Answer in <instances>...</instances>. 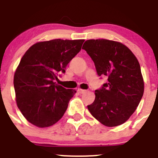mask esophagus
<instances>
[{
  "mask_svg": "<svg viewBox=\"0 0 158 158\" xmlns=\"http://www.w3.org/2000/svg\"><path fill=\"white\" fill-rule=\"evenodd\" d=\"M78 92H79V93H80V94H83V93H85V92H86V90L79 89H78Z\"/></svg>",
  "mask_w": 158,
  "mask_h": 158,
  "instance_id": "1",
  "label": "esophagus"
}]
</instances>
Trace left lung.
Returning a JSON list of instances; mask_svg holds the SVG:
<instances>
[{"label": "left lung", "instance_id": "obj_1", "mask_svg": "<svg viewBox=\"0 0 158 158\" xmlns=\"http://www.w3.org/2000/svg\"><path fill=\"white\" fill-rule=\"evenodd\" d=\"M82 49L92 58L98 76L108 77V82L95 91V101L87 106L89 111L106 126L125 123L144 94L138 60L126 46L109 40H89Z\"/></svg>", "mask_w": 158, "mask_h": 158}]
</instances>
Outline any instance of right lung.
Instances as JSON below:
<instances>
[{
	"label": "right lung",
	"instance_id": "add662e5",
	"mask_svg": "<svg viewBox=\"0 0 158 158\" xmlns=\"http://www.w3.org/2000/svg\"><path fill=\"white\" fill-rule=\"evenodd\" d=\"M84 40L56 39L36 43L25 52L15 72L14 86L19 109L39 128L56 123L76 91L54 81L81 50Z\"/></svg>",
	"mask_w": 158,
	"mask_h": 158
}]
</instances>
